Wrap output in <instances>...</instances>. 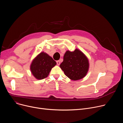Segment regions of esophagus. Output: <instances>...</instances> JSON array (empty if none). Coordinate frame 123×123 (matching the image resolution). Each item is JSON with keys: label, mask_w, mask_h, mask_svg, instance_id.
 <instances>
[{"label": "esophagus", "mask_w": 123, "mask_h": 123, "mask_svg": "<svg viewBox=\"0 0 123 123\" xmlns=\"http://www.w3.org/2000/svg\"><path fill=\"white\" fill-rule=\"evenodd\" d=\"M56 63H57V65H59L60 64V62L59 61H56Z\"/></svg>", "instance_id": "34e87169"}]
</instances>
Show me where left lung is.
<instances>
[{"label": "left lung", "mask_w": 123, "mask_h": 123, "mask_svg": "<svg viewBox=\"0 0 123 123\" xmlns=\"http://www.w3.org/2000/svg\"><path fill=\"white\" fill-rule=\"evenodd\" d=\"M89 67L88 58L78 49L74 51L67 50L64 55L63 61L60 65L65 74L74 81L85 77L89 71Z\"/></svg>", "instance_id": "obj_1"}]
</instances>
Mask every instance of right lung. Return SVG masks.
Here are the masks:
<instances>
[{
  "instance_id": "right-lung-1",
  "label": "right lung",
  "mask_w": 123,
  "mask_h": 123,
  "mask_svg": "<svg viewBox=\"0 0 123 123\" xmlns=\"http://www.w3.org/2000/svg\"><path fill=\"white\" fill-rule=\"evenodd\" d=\"M56 65V62L45 52H41L32 61L30 70L32 75L37 80L47 77L51 68Z\"/></svg>"
}]
</instances>
